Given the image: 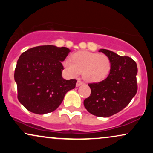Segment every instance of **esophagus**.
Returning <instances> with one entry per match:
<instances>
[{
	"instance_id": "esophagus-1",
	"label": "esophagus",
	"mask_w": 153,
	"mask_h": 153,
	"mask_svg": "<svg viewBox=\"0 0 153 153\" xmlns=\"http://www.w3.org/2000/svg\"><path fill=\"white\" fill-rule=\"evenodd\" d=\"M82 83H83V82H82V81H80V80H78V82H77V83H76V86L77 87L80 86V85H82Z\"/></svg>"
}]
</instances>
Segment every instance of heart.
<instances>
[{
    "instance_id": "heart-1",
    "label": "heart",
    "mask_w": 153,
    "mask_h": 153,
    "mask_svg": "<svg viewBox=\"0 0 153 153\" xmlns=\"http://www.w3.org/2000/svg\"><path fill=\"white\" fill-rule=\"evenodd\" d=\"M67 73L72 76H76L82 73V76L87 81L99 82L108 75L111 62L105 54L92 52H78L73 55V62L65 59L63 62Z\"/></svg>"
}]
</instances>
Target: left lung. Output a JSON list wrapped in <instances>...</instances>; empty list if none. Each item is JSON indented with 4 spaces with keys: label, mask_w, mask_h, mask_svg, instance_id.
Returning a JSON list of instances; mask_svg holds the SVG:
<instances>
[{
    "label": "left lung",
    "mask_w": 153,
    "mask_h": 153,
    "mask_svg": "<svg viewBox=\"0 0 153 153\" xmlns=\"http://www.w3.org/2000/svg\"><path fill=\"white\" fill-rule=\"evenodd\" d=\"M99 51L109 59V74L102 81L88 84L91 93L83 104L91 114L108 117L125 108L136 94L137 66L127 56L122 57L106 49Z\"/></svg>",
    "instance_id": "1"
}]
</instances>
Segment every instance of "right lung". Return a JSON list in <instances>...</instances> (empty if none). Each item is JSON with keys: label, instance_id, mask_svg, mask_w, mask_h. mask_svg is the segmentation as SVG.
<instances>
[{"label": "right lung", "instance_id": "right-lung-1", "mask_svg": "<svg viewBox=\"0 0 153 153\" xmlns=\"http://www.w3.org/2000/svg\"><path fill=\"white\" fill-rule=\"evenodd\" d=\"M71 50L44 45L21 54L15 69L18 99L29 111L45 114L54 111L68 91L75 88L76 80H65L62 64Z\"/></svg>", "mask_w": 153, "mask_h": 153}]
</instances>
